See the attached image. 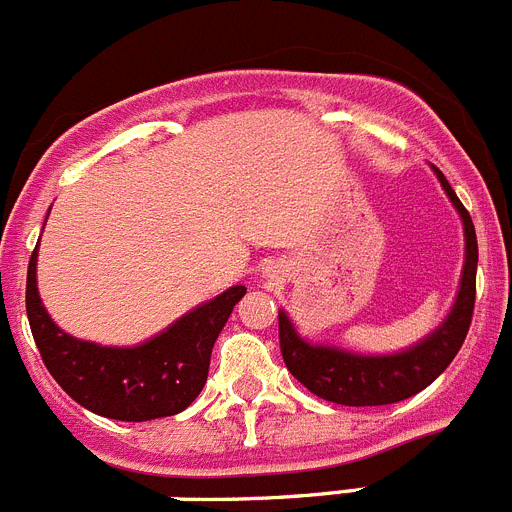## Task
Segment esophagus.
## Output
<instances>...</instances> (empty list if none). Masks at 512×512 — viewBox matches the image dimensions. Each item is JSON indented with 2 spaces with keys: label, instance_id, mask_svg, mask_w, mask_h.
I'll list each match as a JSON object with an SVG mask.
<instances>
[{
  "label": "esophagus",
  "instance_id": "1",
  "mask_svg": "<svg viewBox=\"0 0 512 512\" xmlns=\"http://www.w3.org/2000/svg\"><path fill=\"white\" fill-rule=\"evenodd\" d=\"M262 278H265L267 285H275V283H283L285 278V270L283 265H278V262H270V265L262 270Z\"/></svg>",
  "mask_w": 512,
  "mask_h": 512
}]
</instances>
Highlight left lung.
Here are the masks:
<instances>
[{
	"instance_id": "1",
	"label": "left lung",
	"mask_w": 512,
	"mask_h": 512,
	"mask_svg": "<svg viewBox=\"0 0 512 512\" xmlns=\"http://www.w3.org/2000/svg\"><path fill=\"white\" fill-rule=\"evenodd\" d=\"M442 184L444 194L457 209L465 232V265H462L460 288L450 313L432 333L414 346L396 353H353L341 346L305 341L293 326L285 310L278 313L280 351L290 374L321 399L343 404V407H381L427 389L465 343L470 331L472 308H475V275H477V237L470 212L462 207L450 181L432 166Z\"/></svg>"
}]
</instances>
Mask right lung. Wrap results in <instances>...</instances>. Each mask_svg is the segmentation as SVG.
Returning <instances> with one entry per match:
<instances>
[{
    "label": "right lung",
    "instance_id": "add662e5",
    "mask_svg": "<svg viewBox=\"0 0 512 512\" xmlns=\"http://www.w3.org/2000/svg\"><path fill=\"white\" fill-rule=\"evenodd\" d=\"M245 293V285H234L138 346H100L50 318L37 290V247L27 267V318L47 371L80 407L121 422L174 417L197 399L214 341Z\"/></svg>",
    "mask_w": 512,
    "mask_h": 512
}]
</instances>
